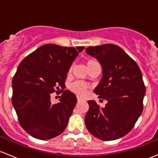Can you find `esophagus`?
Wrapping results in <instances>:
<instances>
[{
    "label": "esophagus",
    "instance_id": "obj_1",
    "mask_svg": "<svg viewBox=\"0 0 158 158\" xmlns=\"http://www.w3.org/2000/svg\"><path fill=\"white\" fill-rule=\"evenodd\" d=\"M82 100H83V98L81 97H79V96H77V101L78 102H79V101H82Z\"/></svg>",
    "mask_w": 158,
    "mask_h": 158
}]
</instances>
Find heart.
Listing matches in <instances>:
<instances>
[{
    "instance_id": "1",
    "label": "heart",
    "mask_w": 158,
    "mask_h": 158,
    "mask_svg": "<svg viewBox=\"0 0 158 158\" xmlns=\"http://www.w3.org/2000/svg\"><path fill=\"white\" fill-rule=\"evenodd\" d=\"M98 64V63L96 62L95 60H88L87 62H86L87 67L94 65V64ZM72 69H73V66H71L70 69H69V72H71ZM70 89L73 92L75 93H77V94H84L86 92L85 84L83 83V82H74V83H73L72 85H71Z\"/></svg>"
}]
</instances>
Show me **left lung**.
<instances>
[{"mask_svg": "<svg viewBox=\"0 0 158 158\" xmlns=\"http://www.w3.org/2000/svg\"><path fill=\"white\" fill-rule=\"evenodd\" d=\"M85 52L96 58L102 67L103 76L94 92L107 101L104 107H99L95 101H88L86 128L101 140L118 139L132 130L142 113L145 87L142 72L135 61L115 44L89 47Z\"/></svg>", "mask_w": 158, "mask_h": 158, "instance_id": "obj_1", "label": "left lung"}]
</instances>
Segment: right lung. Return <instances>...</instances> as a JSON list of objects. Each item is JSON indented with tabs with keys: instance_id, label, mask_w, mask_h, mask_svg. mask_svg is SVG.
Listing matches in <instances>:
<instances>
[{
	"instance_id": "obj_1",
	"label": "right lung",
	"mask_w": 158,
	"mask_h": 158,
	"mask_svg": "<svg viewBox=\"0 0 158 158\" xmlns=\"http://www.w3.org/2000/svg\"><path fill=\"white\" fill-rule=\"evenodd\" d=\"M85 47L41 46L18 66L12 81V104L19 124L32 137L51 139L65 130L76 104V97L63 91L60 102L51 104L54 89L65 88L71 64Z\"/></svg>"
}]
</instances>
